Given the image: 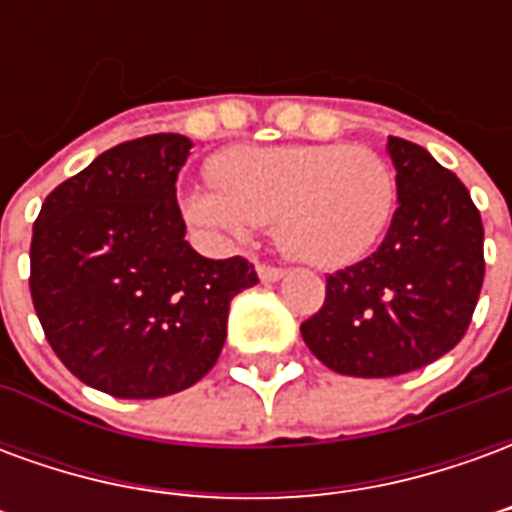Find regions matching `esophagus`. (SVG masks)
I'll return each instance as SVG.
<instances>
[{
	"label": "esophagus",
	"mask_w": 512,
	"mask_h": 512,
	"mask_svg": "<svg viewBox=\"0 0 512 512\" xmlns=\"http://www.w3.org/2000/svg\"><path fill=\"white\" fill-rule=\"evenodd\" d=\"M288 274V268L282 266H268V263H260L257 266V277L263 279V282H277V279H282Z\"/></svg>",
	"instance_id": "1"
}]
</instances>
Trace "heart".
Wrapping results in <instances>:
<instances>
[{"label":"heart","mask_w":512,"mask_h":512,"mask_svg":"<svg viewBox=\"0 0 512 512\" xmlns=\"http://www.w3.org/2000/svg\"><path fill=\"white\" fill-rule=\"evenodd\" d=\"M208 175L216 191L191 194L194 222L230 235L274 224L282 252L310 266L362 257L395 211V172L370 147H233Z\"/></svg>","instance_id":"b5f03b06"}]
</instances>
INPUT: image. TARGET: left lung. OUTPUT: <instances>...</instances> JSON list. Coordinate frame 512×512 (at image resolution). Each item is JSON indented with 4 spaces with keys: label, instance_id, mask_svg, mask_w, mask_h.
<instances>
[{
    "label": "left lung",
    "instance_id": "left-lung-1",
    "mask_svg": "<svg viewBox=\"0 0 512 512\" xmlns=\"http://www.w3.org/2000/svg\"><path fill=\"white\" fill-rule=\"evenodd\" d=\"M397 211L376 252L326 277L301 337L323 365L356 378L403 376L452 351L485 274L483 219L469 189L425 147L389 136Z\"/></svg>",
    "mask_w": 512,
    "mask_h": 512
}]
</instances>
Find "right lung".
Returning <instances> with one entry per match:
<instances>
[{
	"instance_id": "1",
	"label": "right lung",
	"mask_w": 512,
	"mask_h": 512,
	"mask_svg": "<svg viewBox=\"0 0 512 512\" xmlns=\"http://www.w3.org/2000/svg\"><path fill=\"white\" fill-rule=\"evenodd\" d=\"M191 139L123 142L51 191L32 227L29 293L73 376L153 400L200 381L222 354L230 301L257 285L246 257L194 252L175 180Z\"/></svg>"
}]
</instances>
